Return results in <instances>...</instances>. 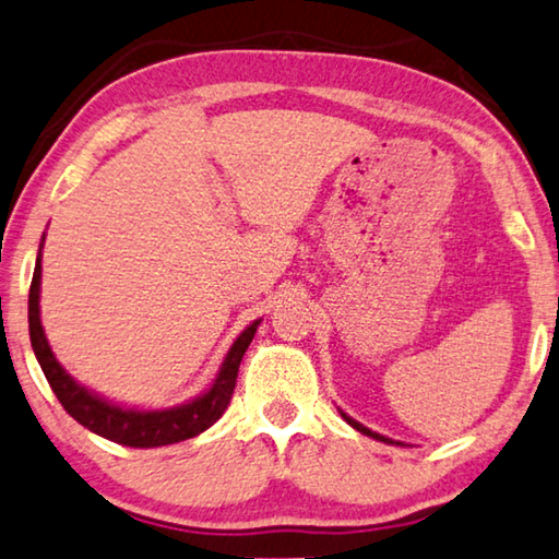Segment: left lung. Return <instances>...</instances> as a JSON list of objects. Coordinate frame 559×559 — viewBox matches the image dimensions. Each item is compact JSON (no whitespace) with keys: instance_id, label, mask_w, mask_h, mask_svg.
I'll return each instance as SVG.
<instances>
[{"instance_id":"8db88e82","label":"left lung","mask_w":559,"mask_h":559,"mask_svg":"<svg viewBox=\"0 0 559 559\" xmlns=\"http://www.w3.org/2000/svg\"><path fill=\"white\" fill-rule=\"evenodd\" d=\"M342 414V418L346 420V424H349L352 428H356V431L359 433H364V436H369V438H377V441H381V443H396V445H404V443H399V441H391V438H386V436H381V433H377V431H371V428H366V426H361L359 420H354L352 416H346L344 411H340Z\"/></svg>"}]
</instances>
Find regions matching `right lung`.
Instances as JSON below:
<instances>
[{
	"label": "right lung",
	"instance_id": "right-lung-1",
	"mask_svg": "<svg viewBox=\"0 0 559 559\" xmlns=\"http://www.w3.org/2000/svg\"><path fill=\"white\" fill-rule=\"evenodd\" d=\"M41 247L36 254V267L29 287V336H32V349L36 354L44 377H47L51 391L57 393L59 404L67 408L71 418H76L81 426L88 428L91 433L104 436L108 441L131 445V448H155V445H170L180 443L186 438H193L198 433L207 431L215 420L225 414V408L230 406L237 371H240V361L250 346L254 332L262 319L252 322L245 332L233 342L230 352L225 354V361L219 366L213 386L200 393L188 404L160 408V411H139L128 408L114 401L100 399L98 393L88 391L86 386L73 381L71 373L57 361L51 346L44 334L41 317H39V292H41Z\"/></svg>",
	"mask_w": 559,
	"mask_h": 559
}]
</instances>
